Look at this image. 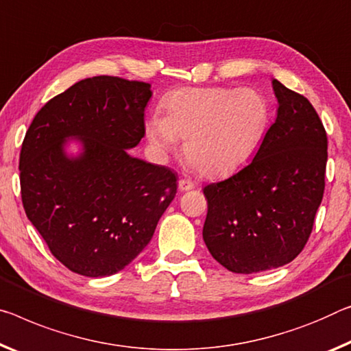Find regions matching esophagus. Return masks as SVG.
I'll list each match as a JSON object with an SVG mask.
<instances>
[{
    "mask_svg": "<svg viewBox=\"0 0 351 351\" xmlns=\"http://www.w3.org/2000/svg\"><path fill=\"white\" fill-rule=\"evenodd\" d=\"M178 187H180V191L187 192V191H192V189L195 187V182H192L191 180H180V182H178Z\"/></svg>",
    "mask_w": 351,
    "mask_h": 351,
    "instance_id": "esophagus-1",
    "label": "esophagus"
}]
</instances>
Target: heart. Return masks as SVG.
<instances>
[{
  "instance_id": "b5f03b06",
  "label": "heart",
  "mask_w": 351,
  "mask_h": 351,
  "mask_svg": "<svg viewBox=\"0 0 351 351\" xmlns=\"http://www.w3.org/2000/svg\"><path fill=\"white\" fill-rule=\"evenodd\" d=\"M162 117L147 121L145 132L159 152L184 141V158L208 178L231 175L259 148L270 125V104L252 87H184L162 101Z\"/></svg>"
}]
</instances>
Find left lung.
<instances>
[{
	"label": "left lung",
	"mask_w": 351,
	"mask_h": 351,
	"mask_svg": "<svg viewBox=\"0 0 351 351\" xmlns=\"http://www.w3.org/2000/svg\"><path fill=\"white\" fill-rule=\"evenodd\" d=\"M275 123L252 162L203 189V239L213 258L234 274H258L302 253L324 198L326 131L308 98L271 81Z\"/></svg>",
	"instance_id": "left-lung-1"
}]
</instances>
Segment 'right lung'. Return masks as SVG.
<instances>
[{"label": "right lung", "instance_id": "right-lung-1", "mask_svg": "<svg viewBox=\"0 0 351 351\" xmlns=\"http://www.w3.org/2000/svg\"><path fill=\"white\" fill-rule=\"evenodd\" d=\"M148 82L82 80L38 110L20 153L25 213L49 252L75 274L114 275L148 245L176 193L169 167L132 158L145 136ZM83 153L70 158L66 138Z\"/></svg>", "mask_w": 351, "mask_h": 351}]
</instances>
